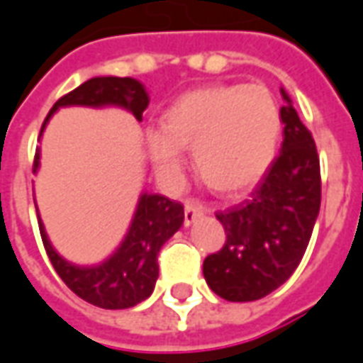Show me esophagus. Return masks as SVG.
Wrapping results in <instances>:
<instances>
[{
  "instance_id": "obj_1",
  "label": "esophagus",
  "mask_w": 363,
  "mask_h": 363,
  "mask_svg": "<svg viewBox=\"0 0 363 363\" xmlns=\"http://www.w3.org/2000/svg\"><path fill=\"white\" fill-rule=\"evenodd\" d=\"M205 213H207V207L201 205L199 201H194V199L186 201V211H184V223H186V227L194 225L195 220L203 217Z\"/></svg>"
}]
</instances>
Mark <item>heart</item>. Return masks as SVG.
<instances>
[{"label": "heart", "mask_w": 363, "mask_h": 363, "mask_svg": "<svg viewBox=\"0 0 363 363\" xmlns=\"http://www.w3.org/2000/svg\"><path fill=\"white\" fill-rule=\"evenodd\" d=\"M281 115L268 87L215 84L179 95L145 135L156 174L176 186L194 150L203 182L223 194L256 184L274 160Z\"/></svg>", "instance_id": "b5f03b06"}]
</instances>
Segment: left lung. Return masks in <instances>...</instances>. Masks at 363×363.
<instances>
[{"mask_svg": "<svg viewBox=\"0 0 363 363\" xmlns=\"http://www.w3.org/2000/svg\"><path fill=\"white\" fill-rule=\"evenodd\" d=\"M281 97V152L250 199L217 213L227 240L203 262L211 291L235 303L262 299L291 277L320 209L317 146L284 87Z\"/></svg>", "mask_w": 363, "mask_h": 363, "instance_id": "1", "label": "left lung"}]
</instances>
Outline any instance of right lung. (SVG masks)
Masks as SVG:
<instances>
[{
    "instance_id": "1",
    "label": "right lung",
    "mask_w": 363,
    "mask_h": 363,
    "mask_svg": "<svg viewBox=\"0 0 363 363\" xmlns=\"http://www.w3.org/2000/svg\"><path fill=\"white\" fill-rule=\"evenodd\" d=\"M146 87L135 78L97 76L84 82L74 91L60 97L43 123L38 140L45 133L46 123L60 107H121L143 121L148 107ZM40 166V148L35 154L33 174ZM38 228L43 244L52 262L56 274L78 297L101 309H128L148 299L158 279V252L184 225V205L172 201L166 195L140 194L135 215L128 225L123 242L111 256L95 266H78L64 259L54 248L45 225L38 215Z\"/></svg>"
}]
</instances>
